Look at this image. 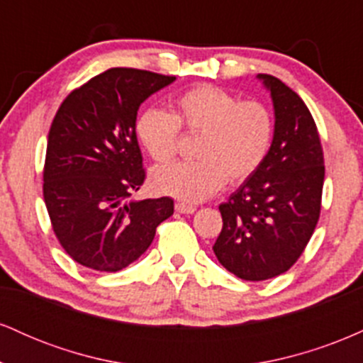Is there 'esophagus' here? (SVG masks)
Here are the masks:
<instances>
[{"label": "esophagus", "mask_w": 363, "mask_h": 363, "mask_svg": "<svg viewBox=\"0 0 363 363\" xmlns=\"http://www.w3.org/2000/svg\"><path fill=\"white\" fill-rule=\"evenodd\" d=\"M176 211L182 215H193L196 208L193 205H186V203H176Z\"/></svg>", "instance_id": "34e87169"}]
</instances>
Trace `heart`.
Returning <instances> with one entry per match:
<instances>
[{
    "label": "heart",
    "instance_id": "1",
    "mask_svg": "<svg viewBox=\"0 0 363 363\" xmlns=\"http://www.w3.org/2000/svg\"><path fill=\"white\" fill-rule=\"evenodd\" d=\"M179 129L198 135L193 162L162 165L152 172L157 193L199 203L223 187L242 182L261 167L273 140V118L264 104L240 101L215 85H198L174 99L170 114L141 112L136 136L155 162L176 155Z\"/></svg>",
    "mask_w": 363,
    "mask_h": 363
}]
</instances>
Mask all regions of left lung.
I'll return each instance as SVG.
<instances>
[{"mask_svg": "<svg viewBox=\"0 0 363 363\" xmlns=\"http://www.w3.org/2000/svg\"><path fill=\"white\" fill-rule=\"evenodd\" d=\"M257 80L273 102L272 147L218 206L223 227L213 245L220 264L247 281L278 277L301 257L318 225L324 184L323 148L307 106L272 74Z\"/></svg>", "mask_w": 363, "mask_h": 363, "instance_id": "8db88e82", "label": "left lung"}]
</instances>
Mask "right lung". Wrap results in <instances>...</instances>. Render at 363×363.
I'll return each instance as SVG.
<instances>
[{"instance_id": "obj_1", "label": "right lung", "mask_w": 363, "mask_h": 363, "mask_svg": "<svg viewBox=\"0 0 363 363\" xmlns=\"http://www.w3.org/2000/svg\"><path fill=\"white\" fill-rule=\"evenodd\" d=\"M176 82L145 69L111 68L73 90L48 138L44 201L66 252L85 268L119 272L152 244L174 213L167 196L124 203L145 181L136 116Z\"/></svg>"}]
</instances>
